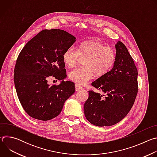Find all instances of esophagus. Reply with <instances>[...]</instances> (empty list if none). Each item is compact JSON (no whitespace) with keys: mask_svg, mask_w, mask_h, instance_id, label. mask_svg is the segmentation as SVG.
Returning <instances> with one entry per match:
<instances>
[{"mask_svg":"<svg viewBox=\"0 0 157 157\" xmlns=\"http://www.w3.org/2000/svg\"><path fill=\"white\" fill-rule=\"evenodd\" d=\"M82 89V86L79 85V84H76L75 85V90L76 91H80L81 89Z\"/></svg>","mask_w":157,"mask_h":157,"instance_id":"esophagus-1","label":"esophagus"}]
</instances>
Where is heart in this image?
Masks as SVG:
<instances>
[{
    "mask_svg": "<svg viewBox=\"0 0 157 157\" xmlns=\"http://www.w3.org/2000/svg\"><path fill=\"white\" fill-rule=\"evenodd\" d=\"M79 58L84 59V67L76 68L68 74L73 81L84 84L94 78L95 75L101 77L107 75L116 62L115 50L105 47L97 40H87L79 46L78 51L74 47L67 48L63 54V61L69 68H73Z\"/></svg>",
    "mask_w": 157,
    "mask_h": 157,
    "instance_id": "1",
    "label": "heart"
}]
</instances>
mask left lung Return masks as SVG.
<instances>
[{
	"instance_id": "obj_1",
	"label": "left lung",
	"mask_w": 157,
	"mask_h": 157,
	"mask_svg": "<svg viewBox=\"0 0 157 157\" xmlns=\"http://www.w3.org/2000/svg\"><path fill=\"white\" fill-rule=\"evenodd\" d=\"M115 48L113 68L92 83L104 94L89 91L84 105L87 120L99 127L111 126L122 121L133 106L138 92V71L132 56L122 42L118 41Z\"/></svg>"
}]
</instances>
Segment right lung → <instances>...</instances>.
<instances>
[{"mask_svg": "<svg viewBox=\"0 0 157 157\" xmlns=\"http://www.w3.org/2000/svg\"><path fill=\"white\" fill-rule=\"evenodd\" d=\"M76 38L59 29L43 30L21 50L14 70V84L20 102L32 117L49 121L58 116L64 102L75 92V84L66 78L63 54ZM53 75L58 86L48 84Z\"/></svg>", "mask_w": 157, "mask_h": 157, "instance_id": "right-lung-1", "label": "right lung"}]
</instances>
